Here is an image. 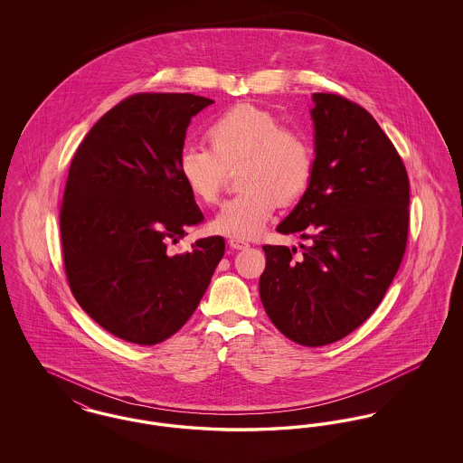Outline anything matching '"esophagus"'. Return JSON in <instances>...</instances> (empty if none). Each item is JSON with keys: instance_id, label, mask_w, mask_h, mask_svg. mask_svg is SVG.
Segmentation results:
<instances>
[{"instance_id": "obj_1", "label": "esophagus", "mask_w": 463, "mask_h": 463, "mask_svg": "<svg viewBox=\"0 0 463 463\" xmlns=\"http://www.w3.org/2000/svg\"><path fill=\"white\" fill-rule=\"evenodd\" d=\"M229 244H231V248H234V250H246L250 244L246 241H242V240H236V238H232L231 241H229Z\"/></svg>"}]
</instances>
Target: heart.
Instances as JSON below:
<instances>
[{"label": "heart", "instance_id": "obj_1", "mask_svg": "<svg viewBox=\"0 0 463 463\" xmlns=\"http://www.w3.org/2000/svg\"><path fill=\"white\" fill-rule=\"evenodd\" d=\"M204 146H187L178 156V175L201 204L219 201L227 170L240 166L241 193L227 199L212 221L219 234L250 240L264 231L278 204L300 198L314 172V153L304 133L255 104H238L206 128Z\"/></svg>", "mask_w": 463, "mask_h": 463}]
</instances>
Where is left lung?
I'll list each match as a JSON object with an SVG mask.
<instances>
[{
  "label": "left lung",
  "instance_id": "8db88e82",
  "mask_svg": "<svg viewBox=\"0 0 463 463\" xmlns=\"http://www.w3.org/2000/svg\"><path fill=\"white\" fill-rule=\"evenodd\" d=\"M314 172L278 225L310 244H264L259 291L289 340L321 347L359 328L380 306L406 251L410 178L373 116L336 93H314Z\"/></svg>",
  "mask_w": 463,
  "mask_h": 463
}]
</instances>
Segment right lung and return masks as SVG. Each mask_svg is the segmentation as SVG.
I'll return each instance as SVG.
<instances>
[{
    "mask_svg": "<svg viewBox=\"0 0 463 463\" xmlns=\"http://www.w3.org/2000/svg\"><path fill=\"white\" fill-rule=\"evenodd\" d=\"M213 104L193 93H135L80 144L61 204L67 283L110 335L156 345L180 330L225 251L222 236L168 255L203 221L178 175L191 118Z\"/></svg>",
    "mask_w": 463,
    "mask_h": 463,
    "instance_id": "add662e5",
    "label": "right lung"
}]
</instances>
